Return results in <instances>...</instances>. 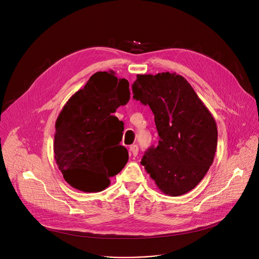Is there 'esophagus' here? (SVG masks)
I'll return each mask as SVG.
<instances>
[{
	"label": "esophagus",
	"instance_id": "1",
	"mask_svg": "<svg viewBox=\"0 0 259 259\" xmlns=\"http://www.w3.org/2000/svg\"><path fill=\"white\" fill-rule=\"evenodd\" d=\"M129 152H130V154L132 156H134V157L137 156V154H138V147L136 145H132L130 147V149H129Z\"/></svg>",
	"mask_w": 259,
	"mask_h": 259
}]
</instances>
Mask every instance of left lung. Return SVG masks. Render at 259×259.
Masks as SVG:
<instances>
[{"label": "left lung", "mask_w": 259, "mask_h": 259, "mask_svg": "<svg viewBox=\"0 0 259 259\" xmlns=\"http://www.w3.org/2000/svg\"><path fill=\"white\" fill-rule=\"evenodd\" d=\"M133 98L149 105L159 135L142 159L158 189L180 196L199 184L214 161L218 131L214 116L182 75L138 74Z\"/></svg>", "instance_id": "left-lung-1"}]
</instances>
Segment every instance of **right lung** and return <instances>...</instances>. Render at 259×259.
Wrapping results in <instances>:
<instances>
[{
    "label": "right lung",
    "mask_w": 259,
    "mask_h": 259,
    "mask_svg": "<svg viewBox=\"0 0 259 259\" xmlns=\"http://www.w3.org/2000/svg\"><path fill=\"white\" fill-rule=\"evenodd\" d=\"M113 71L96 72L61 110L54 140L55 159L65 181L83 192L109 186L129 159L120 145L124 123L112 113L130 99L129 82Z\"/></svg>",
    "instance_id": "right-lung-1"
}]
</instances>
